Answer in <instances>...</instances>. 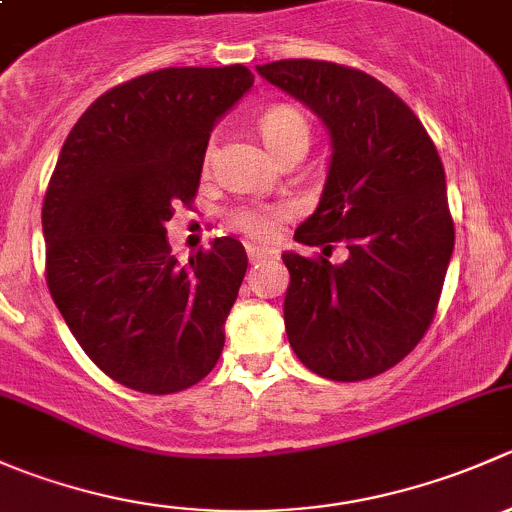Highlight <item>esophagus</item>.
<instances>
[{"label": "esophagus", "instance_id": "obj_1", "mask_svg": "<svg viewBox=\"0 0 512 512\" xmlns=\"http://www.w3.org/2000/svg\"><path fill=\"white\" fill-rule=\"evenodd\" d=\"M270 255H272V252L262 250V247H252V245H247V257H250L252 265H255V262H260V260H265V257H270Z\"/></svg>", "mask_w": 512, "mask_h": 512}]
</instances>
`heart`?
I'll list each match as a JSON object with an SVG mask.
<instances>
[{"instance_id": "heart-1", "label": "heart", "mask_w": 512, "mask_h": 512, "mask_svg": "<svg viewBox=\"0 0 512 512\" xmlns=\"http://www.w3.org/2000/svg\"><path fill=\"white\" fill-rule=\"evenodd\" d=\"M257 126H260L262 141L277 158L294 148H307L309 138H312L307 116L289 103H277V106L267 108ZM210 158H213V146H208L205 151V163H210ZM282 215L285 210L272 208V205H237L230 213V225L250 240L270 242L277 237Z\"/></svg>"}]
</instances>
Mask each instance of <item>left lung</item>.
Segmentation results:
<instances>
[{"label":"left lung","mask_w":512,"mask_h":512,"mask_svg":"<svg viewBox=\"0 0 512 512\" xmlns=\"http://www.w3.org/2000/svg\"><path fill=\"white\" fill-rule=\"evenodd\" d=\"M257 74L307 103L332 133V165L317 210L294 240L348 245L285 252V329L294 354L332 381H364L409 356L436 317L453 255L446 173L418 116L389 86L352 66L282 59Z\"/></svg>","instance_id":"obj_1"}]
</instances>
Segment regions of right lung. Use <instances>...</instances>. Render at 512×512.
<instances>
[{"instance_id":"add662e5","label":"right lung","mask_w":512,"mask_h":512,"mask_svg":"<svg viewBox=\"0 0 512 512\" xmlns=\"http://www.w3.org/2000/svg\"><path fill=\"white\" fill-rule=\"evenodd\" d=\"M247 66H170L98 96L61 148L41 208L46 285L86 356L141 394L213 371L247 270L235 237L180 267L165 240L193 205L210 131L252 86Z\"/></svg>"}]
</instances>
